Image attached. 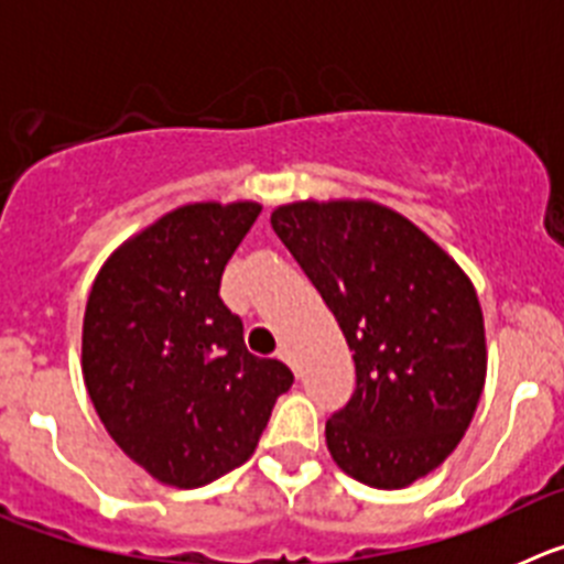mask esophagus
<instances>
[{
  "mask_svg": "<svg viewBox=\"0 0 564 564\" xmlns=\"http://www.w3.org/2000/svg\"><path fill=\"white\" fill-rule=\"evenodd\" d=\"M276 358H282V361H285L288 367H293V370H296V356H293L291 347H288V344H282V347H279Z\"/></svg>",
  "mask_w": 564,
  "mask_h": 564,
  "instance_id": "obj_1",
  "label": "esophagus"
}]
</instances>
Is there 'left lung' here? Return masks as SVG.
<instances>
[{
	"instance_id": "8db88e82",
	"label": "left lung",
	"mask_w": 564,
	"mask_h": 564,
	"mask_svg": "<svg viewBox=\"0 0 564 564\" xmlns=\"http://www.w3.org/2000/svg\"><path fill=\"white\" fill-rule=\"evenodd\" d=\"M271 226L336 316L356 392L327 421L344 475L403 488L457 449L486 383L471 279L412 220L372 200H299Z\"/></svg>"
}]
</instances>
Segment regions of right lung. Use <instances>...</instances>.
Instances as JSON below:
<instances>
[{
  "label": "right lung",
  "instance_id": "add662e5",
  "mask_svg": "<svg viewBox=\"0 0 564 564\" xmlns=\"http://www.w3.org/2000/svg\"><path fill=\"white\" fill-rule=\"evenodd\" d=\"M262 206L188 203L115 248L84 311L82 372L109 437L154 480L200 488L257 449L293 372L248 352L220 299Z\"/></svg>",
  "mask_w": 564,
  "mask_h": 564
}]
</instances>
